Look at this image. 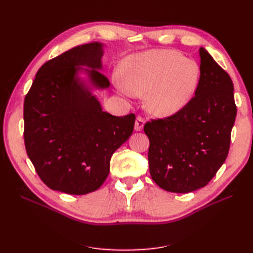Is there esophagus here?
<instances>
[{
	"instance_id": "esophagus-1",
	"label": "esophagus",
	"mask_w": 253,
	"mask_h": 253,
	"mask_svg": "<svg viewBox=\"0 0 253 253\" xmlns=\"http://www.w3.org/2000/svg\"><path fill=\"white\" fill-rule=\"evenodd\" d=\"M144 118L142 116H137L135 121V129L136 131H141L144 126Z\"/></svg>"
}]
</instances>
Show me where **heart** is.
<instances>
[{
	"mask_svg": "<svg viewBox=\"0 0 253 253\" xmlns=\"http://www.w3.org/2000/svg\"><path fill=\"white\" fill-rule=\"evenodd\" d=\"M122 94L147 97L148 109L157 116L178 113L194 96L200 67L171 49H153L126 58L121 64Z\"/></svg>",
	"mask_w": 253,
	"mask_h": 253,
	"instance_id": "heart-1",
	"label": "heart"
}]
</instances>
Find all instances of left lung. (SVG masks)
Returning <instances> with one entry per match:
<instances>
[{
    "label": "left lung",
    "mask_w": 253,
    "mask_h": 253,
    "mask_svg": "<svg viewBox=\"0 0 253 253\" xmlns=\"http://www.w3.org/2000/svg\"><path fill=\"white\" fill-rule=\"evenodd\" d=\"M201 76L195 96L171 116L151 119L150 174L169 192L188 193L208 185L230 148L236 105L233 83L210 53L200 48Z\"/></svg>",
    "instance_id": "obj_1"
}]
</instances>
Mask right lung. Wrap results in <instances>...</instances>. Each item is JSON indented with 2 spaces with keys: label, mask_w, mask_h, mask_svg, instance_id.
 <instances>
[{
  "label": "right lung",
  "mask_w": 253,
  "mask_h": 253,
  "mask_svg": "<svg viewBox=\"0 0 253 253\" xmlns=\"http://www.w3.org/2000/svg\"><path fill=\"white\" fill-rule=\"evenodd\" d=\"M100 43L74 47L45 62L24 99V142L37 174L48 188L73 195L93 192L110 173L114 152L134 129L135 114L113 116L75 78L79 65L101 67ZM90 79L108 87L96 70Z\"/></svg>",
  "instance_id": "obj_1"
}]
</instances>
